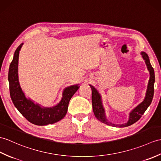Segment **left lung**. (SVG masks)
<instances>
[{"label":"left lung","mask_w":161,"mask_h":161,"mask_svg":"<svg viewBox=\"0 0 161 161\" xmlns=\"http://www.w3.org/2000/svg\"><path fill=\"white\" fill-rule=\"evenodd\" d=\"M141 55L143 56V59H145V63H146L147 69L149 70V73H150V77H149L146 96H145L144 101L140 104V105L138 106L135 109H134L132 111V113H130L129 121L127 123H125V124H122V125H115L107 121V119H106V117H105V113H104V110L102 106V100H101V96L99 94L97 91V90L92 86L90 85V86H91L92 89V103L93 112H94V114L95 115L96 118L101 122L105 123V124H107L108 125H111L114 127H119V128L131 125L132 124H133V123L139 120L141 117H142V115L144 114L145 110L147 109L149 106L151 104L153 97H154V84L155 81L154 70L151 65L150 62H149L147 54L145 53V52H142Z\"/></svg>","instance_id":"left-lung-1"}]
</instances>
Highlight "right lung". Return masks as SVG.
<instances>
[{"label": "right lung", "instance_id": "obj_1", "mask_svg": "<svg viewBox=\"0 0 161 161\" xmlns=\"http://www.w3.org/2000/svg\"><path fill=\"white\" fill-rule=\"evenodd\" d=\"M20 44L14 53L13 60L9 66L8 80L11 99L18 110L29 122L37 125L53 124L60 121L67 113L70 99L79 89L77 85L66 88L63 92V97L57 106L53 108H41L25 97L20 86L18 76V64Z\"/></svg>", "mask_w": 161, "mask_h": 161}]
</instances>
